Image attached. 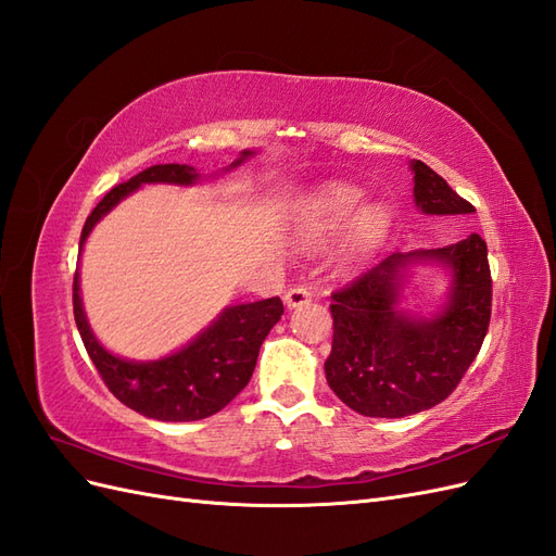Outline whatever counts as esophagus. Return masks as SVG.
Instances as JSON below:
<instances>
[{"mask_svg": "<svg viewBox=\"0 0 556 556\" xmlns=\"http://www.w3.org/2000/svg\"><path fill=\"white\" fill-rule=\"evenodd\" d=\"M282 299H285V306H288V308H299V306L308 304V301L313 299V294H311L308 288H304V285H294V288H290L288 292H285Z\"/></svg>", "mask_w": 556, "mask_h": 556, "instance_id": "1", "label": "esophagus"}]
</instances>
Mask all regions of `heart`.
Listing matches in <instances>:
<instances>
[{
    "label": "heart",
    "mask_w": 556,
    "mask_h": 556,
    "mask_svg": "<svg viewBox=\"0 0 556 556\" xmlns=\"http://www.w3.org/2000/svg\"><path fill=\"white\" fill-rule=\"evenodd\" d=\"M364 194L350 185H333L319 194L308 208V231L313 237L339 231L355 220V239L362 248L376 245L387 229V213L380 206H364Z\"/></svg>",
    "instance_id": "1"
}]
</instances>
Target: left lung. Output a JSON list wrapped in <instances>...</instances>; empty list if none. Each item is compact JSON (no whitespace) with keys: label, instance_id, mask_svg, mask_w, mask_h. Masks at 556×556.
Segmentation results:
<instances>
[{"label":"left lung","instance_id":"8db88e82","mask_svg":"<svg viewBox=\"0 0 556 556\" xmlns=\"http://www.w3.org/2000/svg\"><path fill=\"white\" fill-rule=\"evenodd\" d=\"M415 204L431 215L473 213L425 162H413ZM413 258H439L455 271L448 308L415 320L394 308L397 271ZM333 341L327 382L366 417H406L439 406L473 364L492 317V274L480 233L439 250L384 257L331 294Z\"/></svg>","mask_w":556,"mask_h":556}]
</instances>
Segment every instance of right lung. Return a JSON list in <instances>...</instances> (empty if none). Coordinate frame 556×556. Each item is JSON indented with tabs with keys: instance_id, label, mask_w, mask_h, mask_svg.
I'll use <instances>...</instances> for the list:
<instances>
[{
	"instance_id": "1",
	"label": "right lung",
	"mask_w": 556,
	"mask_h": 556,
	"mask_svg": "<svg viewBox=\"0 0 556 556\" xmlns=\"http://www.w3.org/2000/svg\"><path fill=\"white\" fill-rule=\"evenodd\" d=\"M250 153H243V157ZM197 180L194 166L155 164L150 169L115 185L97 208L88 215L80 231V248L90 229L106 215L117 201L139 188L141 182H180ZM282 315L278 296L255 301V304L231 306L215 323L176 355L137 364L117 359L97 343L88 319L83 315L78 296V271L74 274V317L83 345L104 380L109 392L127 408L162 422H192L223 410L248 384L255 371L262 341Z\"/></svg>"
}]
</instances>
